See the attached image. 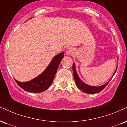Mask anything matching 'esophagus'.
<instances>
[{"mask_svg": "<svg viewBox=\"0 0 127 127\" xmlns=\"http://www.w3.org/2000/svg\"><path fill=\"white\" fill-rule=\"evenodd\" d=\"M74 53V50L71 47H68L66 50V54L71 55Z\"/></svg>", "mask_w": 127, "mask_h": 127, "instance_id": "1", "label": "esophagus"}]
</instances>
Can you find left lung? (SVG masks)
Instances as JSON below:
<instances>
[{"label": "left lung", "instance_id": "obj_1", "mask_svg": "<svg viewBox=\"0 0 127 127\" xmlns=\"http://www.w3.org/2000/svg\"><path fill=\"white\" fill-rule=\"evenodd\" d=\"M117 68H116L115 71V72H114V74H113L112 77L114 76V74H115L116 71H117ZM73 76H74V80H75V83L76 84V86H77V88H78L80 91H82L83 92L86 93V94H96V93L100 92V91H102V90L105 88V87L107 86L108 84L109 83V82L111 81V80L112 78V77L107 83L104 84V85H102V86H91V85H89L88 84L84 83L83 81L81 80L80 77H79L78 74H77V71H76V66H75V64H74V63H73Z\"/></svg>", "mask_w": 127, "mask_h": 127}]
</instances>
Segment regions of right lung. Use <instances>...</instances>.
<instances>
[{
  "mask_svg": "<svg viewBox=\"0 0 127 127\" xmlns=\"http://www.w3.org/2000/svg\"><path fill=\"white\" fill-rule=\"evenodd\" d=\"M64 55V53L63 52L54 56L46 69L35 78L25 82H19L15 79L16 83L24 91L29 92L40 93L46 91L53 83L58 66Z\"/></svg>",
  "mask_w": 127,
  "mask_h": 127,
  "instance_id": "1",
  "label": "right lung"
}]
</instances>
